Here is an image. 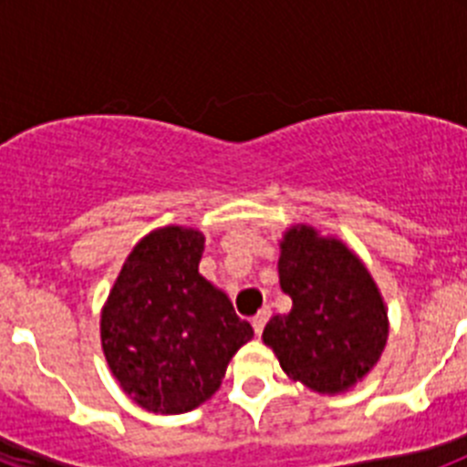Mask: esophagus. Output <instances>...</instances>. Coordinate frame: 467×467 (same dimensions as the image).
I'll return each instance as SVG.
<instances>
[{
	"label": "esophagus",
	"mask_w": 467,
	"mask_h": 467,
	"mask_svg": "<svg viewBox=\"0 0 467 467\" xmlns=\"http://www.w3.org/2000/svg\"><path fill=\"white\" fill-rule=\"evenodd\" d=\"M269 317H271L269 308H262V311L253 317V327H254V334H257V337L264 332V325L269 323Z\"/></svg>",
	"instance_id": "obj_1"
}]
</instances>
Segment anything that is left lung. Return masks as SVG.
<instances>
[{
	"instance_id": "8db88e82",
	"label": "left lung",
	"mask_w": 467,
	"mask_h": 467,
	"mask_svg": "<svg viewBox=\"0 0 467 467\" xmlns=\"http://www.w3.org/2000/svg\"><path fill=\"white\" fill-rule=\"evenodd\" d=\"M280 290L292 308L262 332L292 381L341 395L377 367L388 341V308L372 274L341 238L292 224L278 241Z\"/></svg>"
}]
</instances>
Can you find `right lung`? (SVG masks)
Masks as SVG:
<instances>
[{
	"instance_id": "add662e5",
	"label": "right lung",
	"mask_w": 467,
	"mask_h": 467,
	"mask_svg": "<svg viewBox=\"0 0 467 467\" xmlns=\"http://www.w3.org/2000/svg\"><path fill=\"white\" fill-rule=\"evenodd\" d=\"M205 236L193 226L150 231L128 254L100 313L107 367L151 414H184L222 386L250 323L198 274Z\"/></svg>"
}]
</instances>
